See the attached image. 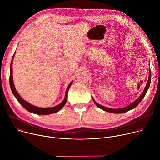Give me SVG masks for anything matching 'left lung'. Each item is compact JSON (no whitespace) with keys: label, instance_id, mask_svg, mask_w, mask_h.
<instances>
[{"label":"left lung","instance_id":"1","mask_svg":"<svg viewBox=\"0 0 160 160\" xmlns=\"http://www.w3.org/2000/svg\"><path fill=\"white\" fill-rule=\"evenodd\" d=\"M149 78H148V82H147V84L146 85V87L144 88V90H143L142 93L141 94V96L138 98V99H137L134 102H133L132 104H130V105L127 106H125L124 108H118V109H112V108H107V107H105V106H103L99 104H98L94 99L92 97V99L93 100V101L94 102V103L96 104V105L99 107L100 109L105 111H107V112H111V113H123V112H125L129 110H131L133 108H135L137 106H138L141 102V101L142 100V99L144 98V97L145 96V95L146 94V92L147 91L149 87V85H150V83H151V70H149Z\"/></svg>","mask_w":160,"mask_h":160}]
</instances>
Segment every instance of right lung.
<instances>
[{"label":"right lung","mask_w":160,"mask_h":160,"mask_svg":"<svg viewBox=\"0 0 160 160\" xmlns=\"http://www.w3.org/2000/svg\"><path fill=\"white\" fill-rule=\"evenodd\" d=\"M15 53L14 54L12 60H11V67H10V77H9V83H10V87H11V89L12 90V92L13 94V95L15 96V98H16V99L18 100V101L21 104V106L23 107L25 109H27V111H28L30 112H33L34 114H36V115H50V114H52V113H55L57 112L58 111H59V110H61L63 106L65 105L67 99H68V90H69L70 87H71L73 81H72L70 84L68 85L66 90V94H65V97L64 100L58 105L54 106V107H51V108H40V107H37L35 106H33L31 104H30L29 102H27L26 101H25L23 99H22L18 93L17 90L15 88L14 82H13V78H12V60L14 59V56Z\"/></svg>","instance_id":"right-lung-1"}]
</instances>
